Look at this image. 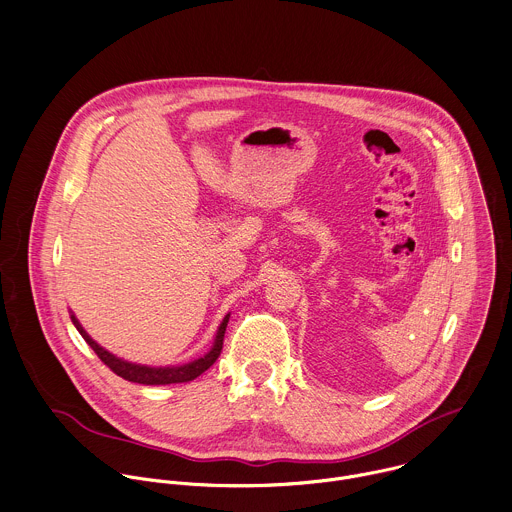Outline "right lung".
I'll use <instances>...</instances> for the list:
<instances>
[{"label": "right lung", "instance_id": "obj_1", "mask_svg": "<svg viewBox=\"0 0 512 512\" xmlns=\"http://www.w3.org/2000/svg\"><path fill=\"white\" fill-rule=\"evenodd\" d=\"M228 318L230 314L222 320L220 328H218V334H216V342L212 346V350L190 362V364H184V366H174V368H150V366H140V364H132V362H126L122 358H116L114 354H110L108 350H104L102 346H98L90 336L88 332L80 326V322L76 320V316H72V322L76 324V328L80 330V334L84 336V340L90 344V348L98 354V358L112 370L116 372L118 376H122L124 380H130V382H138V384H176V382H190L194 378H198L202 372H206L220 356L222 352V344H224V334H226V326H228Z\"/></svg>", "mask_w": 512, "mask_h": 512}]
</instances>
